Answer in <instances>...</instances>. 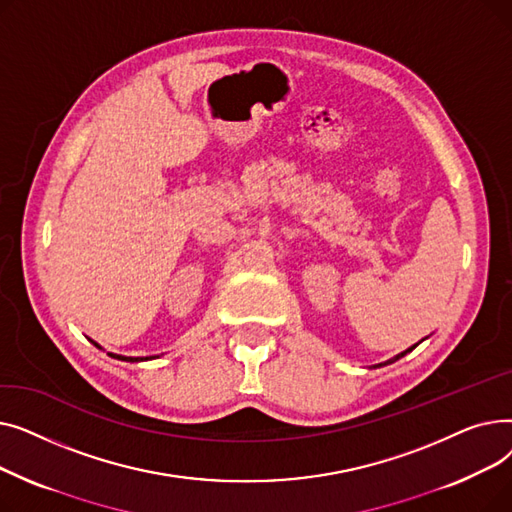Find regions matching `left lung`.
<instances>
[{
    "instance_id": "left-lung-1",
    "label": "left lung",
    "mask_w": 512,
    "mask_h": 512,
    "mask_svg": "<svg viewBox=\"0 0 512 512\" xmlns=\"http://www.w3.org/2000/svg\"><path fill=\"white\" fill-rule=\"evenodd\" d=\"M423 340H425V338H423ZM419 342H421V340H419ZM419 342H417V344H419ZM417 344H413V346H411V348H407V351H402V353H398V355H396V357H392V359H388V361H384V363H378V365H371V367H373V369H375V367H384V365H390V363H394V361H398V359H400V357H405V355H407V353H411V351H413V348H415V346H417Z\"/></svg>"
}]
</instances>
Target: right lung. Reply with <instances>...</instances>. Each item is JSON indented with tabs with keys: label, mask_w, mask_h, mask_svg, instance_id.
<instances>
[{
	"label": "right lung",
	"mask_w": 512,
	"mask_h": 512,
	"mask_svg": "<svg viewBox=\"0 0 512 512\" xmlns=\"http://www.w3.org/2000/svg\"><path fill=\"white\" fill-rule=\"evenodd\" d=\"M97 348H101L95 340H91ZM110 357H114V359H120V361H128V363H139V361H149V359H157V355H153V357H124V355H116V353H107Z\"/></svg>",
	"instance_id": "right-lung-1"
}]
</instances>
